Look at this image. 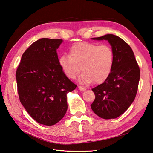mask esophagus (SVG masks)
<instances>
[{"label":"esophagus","instance_id":"obj_1","mask_svg":"<svg viewBox=\"0 0 153 153\" xmlns=\"http://www.w3.org/2000/svg\"><path fill=\"white\" fill-rule=\"evenodd\" d=\"M78 89H79V90H80V91H85V90H86L85 88V87H84L78 86Z\"/></svg>","mask_w":153,"mask_h":153}]
</instances>
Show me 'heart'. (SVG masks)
<instances>
[{
  "instance_id": "obj_1",
  "label": "heart",
  "mask_w": 153,
  "mask_h": 153,
  "mask_svg": "<svg viewBox=\"0 0 153 153\" xmlns=\"http://www.w3.org/2000/svg\"><path fill=\"white\" fill-rule=\"evenodd\" d=\"M114 62V52L110 45L89 42L73 45L69 55L64 54L59 59V65L64 75L69 79H75L82 69L80 81L87 84L105 81L112 70Z\"/></svg>"
}]
</instances>
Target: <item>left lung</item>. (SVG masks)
<instances>
[{"label": "left lung", "instance_id": "left-lung-1", "mask_svg": "<svg viewBox=\"0 0 153 153\" xmlns=\"http://www.w3.org/2000/svg\"><path fill=\"white\" fill-rule=\"evenodd\" d=\"M91 39L108 41L114 50V62L107 79L92 89L95 100L91 107L101 118H117L130 106L135 98L140 69L131 48L121 38L106 34Z\"/></svg>", "mask_w": 153, "mask_h": 153}]
</instances>
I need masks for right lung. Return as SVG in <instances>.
Instances as JSON below:
<instances>
[{"mask_svg":"<svg viewBox=\"0 0 153 153\" xmlns=\"http://www.w3.org/2000/svg\"><path fill=\"white\" fill-rule=\"evenodd\" d=\"M60 39L41 38L22 55L16 73L21 103L36 121L52 126L68 109L67 94L77 87L59 65Z\"/></svg>","mask_w":153,"mask_h":153,"instance_id":"obj_1","label":"right lung"}]
</instances>
